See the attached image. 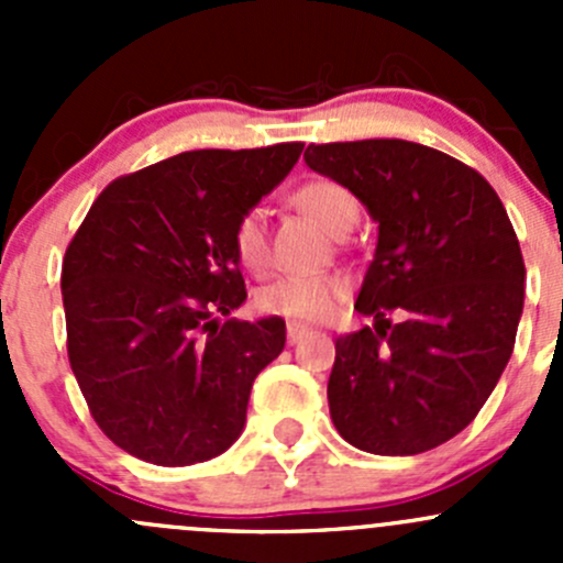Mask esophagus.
I'll return each mask as SVG.
<instances>
[{"mask_svg": "<svg viewBox=\"0 0 563 563\" xmlns=\"http://www.w3.org/2000/svg\"><path fill=\"white\" fill-rule=\"evenodd\" d=\"M305 334H308V327H302V323H288V329H286V338H288V343L291 345H297L299 340L305 338Z\"/></svg>", "mask_w": 563, "mask_h": 563, "instance_id": "34e87169", "label": "esophagus"}]
</instances>
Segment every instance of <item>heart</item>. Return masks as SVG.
Returning <instances> with one entry per match:
<instances>
[{"mask_svg":"<svg viewBox=\"0 0 563 563\" xmlns=\"http://www.w3.org/2000/svg\"><path fill=\"white\" fill-rule=\"evenodd\" d=\"M294 203L308 218H313L323 231L343 236L356 223V198L349 187L334 179H310L294 190ZM236 261L253 275L269 266V236L261 209H247L231 234ZM349 294V280L343 275H283L255 291V308L266 316H280L288 321H321L332 316L340 299Z\"/></svg>","mask_w":563,"mask_h":563,"instance_id":"1","label":"heart"}]
</instances>
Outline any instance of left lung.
Wrapping results in <instances>:
<instances>
[{"mask_svg":"<svg viewBox=\"0 0 563 563\" xmlns=\"http://www.w3.org/2000/svg\"><path fill=\"white\" fill-rule=\"evenodd\" d=\"M305 163L378 225L354 305L373 327L334 343V428L371 455L433 450L468 428L512 356L526 266L507 209L485 176L413 141L310 144Z\"/></svg>","mask_w":563,"mask_h":563,"instance_id":"8db88e82","label":"left lung"}]
</instances>
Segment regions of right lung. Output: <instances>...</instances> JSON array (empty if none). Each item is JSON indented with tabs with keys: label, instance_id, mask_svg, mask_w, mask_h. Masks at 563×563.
Segmentation results:
<instances>
[{
	"label": "right lung",
	"instance_id": "1",
	"mask_svg": "<svg viewBox=\"0 0 563 563\" xmlns=\"http://www.w3.org/2000/svg\"><path fill=\"white\" fill-rule=\"evenodd\" d=\"M302 150L181 152L113 179L84 218L62 264L67 356L119 450L192 465L242 435L286 321L229 318L247 299L231 234Z\"/></svg>",
	"mask_w": 563,
	"mask_h": 563
}]
</instances>
